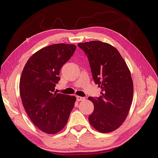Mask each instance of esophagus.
<instances>
[{
  "label": "esophagus",
  "mask_w": 158,
  "mask_h": 158,
  "mask_svg": "<svg viewBox=\"0 0 158 158\" xmlns=\"http://www.w3.org/2000/svg\"><path fill=\"white\" fill-rule=\"evenodd\" d=\"M77 101H78V102H80V101L85 100V98H84V97H81V96H77Z\"/></svg>",
  "instance_id": "1"
}]
</instances>
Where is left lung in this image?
Masks as SVG:
<instances>
[{
    "mask_svg": "<svg viewBox=\"0 0 158 158\" xmlns=\"http://www.w3.org/2000/svg\"><path fill=\"white\" fill-rule=\"evenodd\" d=\"M88 57L92 77L102 89L99 97H89L94 109L89 121L101 133H109L121 126L133 101L131 72L119 52L108 43L90 41L79 43Z\"/></svg>",
    "mask_w": 158,
    "mask_h": 158,
    "instance_id": "left-lung-1",
    "label": "left lung"
}]
</instances>
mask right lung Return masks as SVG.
Listing matches in <instances>:
<instances>
[{
	"label": "right lung",
	"instance_id": "obj_1",
	"mask_svg": "<svg viewBox=\"0 0 158 158\" xmlns=\"http://www.w3.org/2000/svg\"><path fill=\"white\" fill-rule=\"evenodd\" d=\"M74 44H54L40 49L25 65L20 94L28 116L40 130L58 133L65 126L76 97L56 93L61 68L74 53Z\"/></svg>",
	"mask_w": 158,
	"mask_h": 158
}]
</instances>
